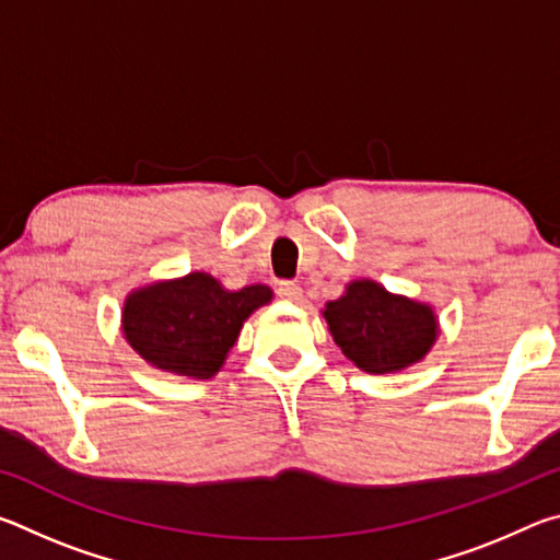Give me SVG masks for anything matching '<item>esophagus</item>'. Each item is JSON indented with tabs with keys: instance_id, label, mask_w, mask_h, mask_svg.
I'll list each match as a JSON object with an SVG mask.
<instances>
[{
	"instance_id": "obj_1",
	"label": "esophagus",
	"mask_w": 560,
	"mask_h": 560,
	"mask_svg": "<svg viewBox=\"0 0 560 560\" xmlns=\"http://www.w3.org/2000/svg\"><path fill=\"white\" fill-rule=\"evenodd\" d=\"M277 293H279V299H283V301H299L301 299V287H299V283H293V281H281L277 287Z\"/></svg>"
}]
</instances>
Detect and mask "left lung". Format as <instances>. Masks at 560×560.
<instances>
[{
	"label": "left lung",
	"instance_id": "1",
	"mask_svg": "<svg viewBox=\"0 0 560 560\" xmlns=\"http://www.w3.org/2000/svg\"><path fill=\"white\" fill-rule=\"evenodd\" d=\"M336 346L365 373H395L417 363L438 338L432 308L387 293L375 281H353L346 296L326 303Z\"/></svg>",
	"mask_w": 560,
	"mask_h": 560
}]
</instances>
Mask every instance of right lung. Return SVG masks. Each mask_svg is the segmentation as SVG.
<instances>
[{
	"mask_svg": "<svg viewBox=\"0 0 560 560\" xmlns=\"http://www.w3.org/2000/svg\"><path fill=\"white\" fill-rule=\"evenodd\" d=\"M271 301L269 287L224 291L210 273L153 283L122 308L128 343L160 371L207 381L236 343L244 318Z\"/></svg>",
	"mask_w": 560,
	"mask_h": 560,
	"instance_id": "1",
	"label": "right lung"
}]
</instances>
